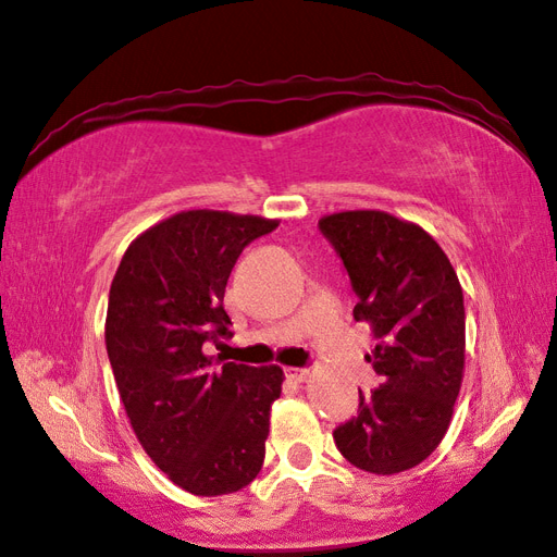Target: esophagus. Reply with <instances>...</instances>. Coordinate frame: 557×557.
<instances>
[{
    "label": "esophagus",
    "mask_w": 557,
    "mask_h": 557,
    "mask_svg": "<svg viewBox=\"0 0 557 557\" xmlns=\"http://www.w3.org/2000/svg\"><path fill=\"white\" fill-rule=\"evenodd\" d=\"M309 375H311L309 369H297V366H289L287 369V377H292V381H297V383L309 381Z\"/></svg>",
    "instance_id": "obj_1"
}]
</instances>
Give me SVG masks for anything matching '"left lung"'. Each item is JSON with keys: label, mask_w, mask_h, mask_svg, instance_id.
<instances>
[{"label": "left lung", "mask_w": 557, "mask_h": 557, "mask_svg": "<svg viewBox=\"0 0 557 557\" xmlns=\"http://www.w3.org/2000/svg\"><path fill=\"white\" fill-rule=\"evenodd\" d=\"M357 292L354 321L377 345L366 361L383 385L335 429L347 461L371 474H399L441 445L465 375V294L449 258L419 224L383 210L333 212L318 222Z\"/></svg>", "instance_id": "8db88e82"}]
</instances>
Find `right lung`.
Wrapping results in <instances>:
<instances>
[{
	"instance_id": "obj_1",
	"label": "right lung",
	"mask_w": 557,
	"mask_h": 557,
	"mask_svg": "<svg viewBox=\"0 0 557 557\" xmlns=\"http://www.w3.org/2000/svg\"><path fill=\"white\" fill-rule=\"evenodd\" d=\"M277 220L184 210L126 248L110 287L104 345L126 417L176 486L212 498L248 486L265 459L280 366L222 363L224 287L244 246Z\"/></svg>"
}]
</instances>
